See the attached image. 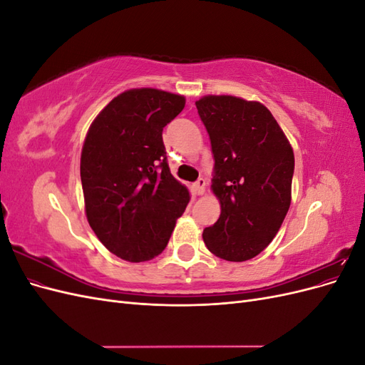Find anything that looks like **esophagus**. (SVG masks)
<instances>
[{
	"label": "esophagus",
	"mask_w": 365,
	"mask_h": 365,
	"mask_svg": "<svg viewBox=\"0 0 365 365\" xmlns=\"http://www.w3.org/2000/svg\"><path fill=\"white\" fill-rule=\"evenodd\" d=\"M192 189H193L195 195H204V192H205V180L200 178L196 182H193L192 184Z\"/></svg>",
	"instance_id": "34e87169"
}]
</instances>
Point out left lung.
Segmentation results:
<instances>
[{
    "label": "left lung",
    "mask_w": 365,
    "mask_h": 365,
    "mask_svg": "<svg viewBox=\"0 0 365 365\" xmlns=\"http://www.w3.org/2000/svg\"><path fill=\"white\" fill-rule=\"evenodd\" d=\"M215 158L212 190L217 222L202 233L207 248L245 262L267 248L291 205L294 152L267 106L235 96L196 102Z\"/></svg>",
    "instance_id": "8db88e82"
}]
</instances>
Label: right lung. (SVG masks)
I'll return each mask as SVG.
<instances>
[{
  "label": "right lung",
  "mask_w": 365,
  "mask_h": 365,
  "mask_svg": "<svg viewBox=\"0 0 365 365\" xmlns=\"http://www.w3.org/2000/svg\"><path fill=\"white\" fill-rule=\"evenodd\" d=\"M184 105L182 96L135 88L114 97L88 129L81 157L85 213L120 259L158 256L190 201L170 173L163 143V128Z\"/></svg>",
  "instance_id": "1"
}]
</instances>
